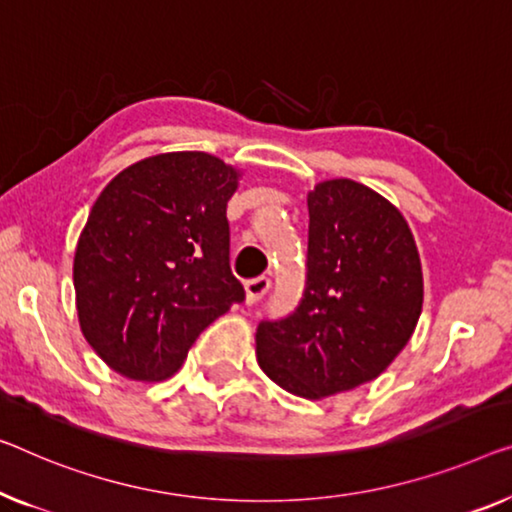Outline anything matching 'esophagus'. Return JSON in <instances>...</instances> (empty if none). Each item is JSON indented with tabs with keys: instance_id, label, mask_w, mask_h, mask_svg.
<instances>
[{
	"instance_id": "1",
	"label": "esophagus",
	"mask_w": 512,
	"mask_h": 512,
	"mask_svg": "<svg viewBox=\"0 0 512 512\" xmlns=\"http://www.w3.org/2000/svg\"><path fill=\"white\" fill-rule=\"evenodd\" d=\"M269 289H271V280L266 278V276H259V278L248 280L246 282V301L248 303L262 301L264 296H266V292H269Z\"/></svg>"
}]
</instances>
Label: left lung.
I'll return each mask as SVG.
<instances>
[{"mask_svg":"<svg viewBox=\"0 0 512 512\" xmlns=\"http://www.w3.org/2000/svg\"><path fill=\"white\" fill-rule=\"evenodd\" d=\"M305 287L294 312L262 319L257 361L308 400L379 377L416 329L421 259L402 213L375 190L333 179L308 193Z\"/></svg>","mask_w":512,"mask_h":512,"instance_id":"obj_1","label":"left lung"}]
</instances>
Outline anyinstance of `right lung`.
Masks as SVG:
<instances>
[{
  "label": "right lung",
  "mask_w": 512,
  "mask_h": 512,
  "mask_svg": "<svg viewBox=\"0 0 512 512\" xmlns=\"http://www.w3.org/2000/svg\"><path fill=\"white\" fill-rule=\"evenodd\" d=\"M236 179L216 156L174 151L126 167L98 195L73 280L82 333L119 375H174L200 333L246 299L230 269Z\"/></svg>",
  "instance_id": "obj_1"
}]
</instances>
